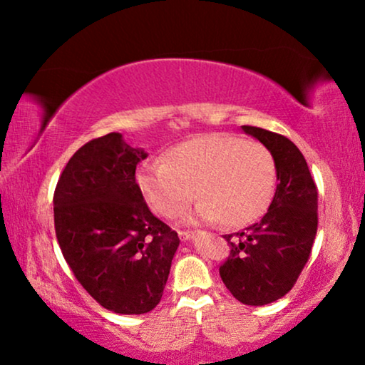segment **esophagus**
Listing matches in <instances>:
<instances>
[{
  "label": "esophagus",
  "instance_id": "34e87169",
  "mask_svg": "<svg viewBox=\"0 0 365 365\" xmlns=\"http://www.w3.org/2000/svg\"><path fill=\"white\" fill-rule=\"evenodd\" d=\"M178 234H179V239H181V241H189V239H192L194 236H196V232H192V231H179Z\"/></svg>",
  "mask_w": 365,
  "mask_h": 365
}]
</instances>
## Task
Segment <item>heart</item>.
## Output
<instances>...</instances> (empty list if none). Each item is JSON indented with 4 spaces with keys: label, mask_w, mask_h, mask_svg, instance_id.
Masks as SVG:
<instances>
[{
    "label": "heart",
    "mask_w": 365,
    "mask_h": 365,
    "mask_svg": "<svg viewBox=\"0 0 365 365\" xmlns=\"http://www.w3.org/2000/svg\"><path fill=\"white\" fill-rule=\"evenodd\" d=\"M136 182L159 216L176 217L197 194L202 201L186 214L184 222L222 219L226 226L241 227L261 217L271 202L276 161L262 144L209 133L176 144L166 161L143 163Z\"/></svg>",
    "instance_id": "heart-1"
}]
</instances>
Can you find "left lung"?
<instances>
[{
    "label": "left lung",
    "mask_w": 365,
    "mask_h": 365,
    "mask_svg": "<svg viewBox=\"0 0 365 365\" xmlns=\"http://www.w3.org/2000/svg\"><path fill=\"white\" fill-rule=\"evenodd\" d=\"M276 161L277 187L261 221L227 234L231 256L219 267L222 282L239 302L266 306L291 291L306 266L317 232V187L296 144L262 128L241 126Z\"/></svg>",
    "instance_id": "obj_1"
}]
</instances>
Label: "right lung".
<instances>
[{
	"label": "right lung",
	"instance_id": "right-lung-1",
	"mask_svg": "<svg viewBox=\"0 0 365 365\" xmlns=\"http://www.w3.org/2000/svg\"><path fill=\"white\" fill-rule=\"evenodd\" d=\"M148 158L121 133L79 148L54 191V229L79 284L116 314H146L161 301L179 247L149 211L134 173Z\"/></svg>",
	"mask_w": 365,
	"mask_h": 365
}]
</instances>
